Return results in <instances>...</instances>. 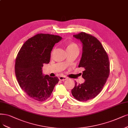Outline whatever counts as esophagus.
<instances>
[{
  "label": "esophagus",
  "instance_id": "esophagus-1",
  "mask_svg": "<svg viewBox=\"0 0 128 128\" xmlns=\"http://www.w3.org/2000/svg\"><path fill=\"white\" fill-rule=\"evenodd\" d=\"M59 80H60V81H65V80H67L68 79V78L66 77V76H60L59 78H58Z\"/></svg>",
  "mask_w": 128,
  "mask_h": 128
}]
</instances>
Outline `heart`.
<instances>
[{
    "label": "heart",
    "mask_w": 128,
    "mask_h": 128,
    "mask_svg": "<svg viewBox=\"0 0 128 128\" xmlns=\"http://www.w3.org/2000/svg\"><path fill=\"white\" fill-rule=\"evenodd\" d=\"M74 49H78V46L75 43H70L68 44L66 47V50H74Z\"/></svg>",
    "instance_id": "obj_1"
}]
</instances>
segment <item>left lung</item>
Listing matches in <instances>:
<instances>
[{"mask_svg": "<svg viewBox=\"0 0 128 128\" xmlns=\"http://www.w3.org/2000/svg\"><path fill=\"white\" fill-rule=\"evenodd\" d=\"M73 37L82 44V54L78 65L83 68L82 84L75 83L72 96L79 101H87L100 93L110 73V63L107 53L96 38L86 32Z\"/></svg>", "mask_w": 128, "mask_h": 128, "instance_id": "8db88e82", "label": "left lung"}]
</instances>
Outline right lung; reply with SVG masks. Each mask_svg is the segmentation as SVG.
Listing matches in <instances>:
<instances>
[{
	"label": "right lung",
	"mask_w": 128,
	"mask_h": 128,
	"mask_svg": "<svg viewBox=\"0 0 128 128\" xmlns=\"http://www.w3.org/2000/svg\"><path fill=\"white\" fill-rule=\"evenodd\" d=\"M62 37L54 35L38 34L23 44L15 62V74L20 88L30 98L44 101L52 93L58 82L57 76L42 73L43 64H48L51 51Z\"/></svg>",
	"instance_id": "1"
}]
</instances>
